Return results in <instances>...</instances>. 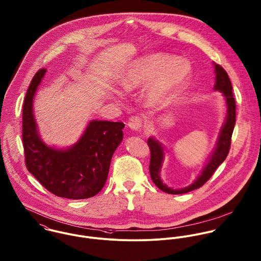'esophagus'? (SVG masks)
<instances>
[{"mask_svg":"<svg viewBox=\"0 0 261 261\" xmlns=\"http://www.w3.org/2000/svg\"><path fill=\"white\" fill-rule=\"evenodd\" d=\"M142 123H143L142 119L139 116H133L130 118L128 122V126L134 131H139L142 127Z\"/></svg>","mask_w":261,"mask_h":261,"instance_id":"34e87169","label":"esophagus"}]
</instances>
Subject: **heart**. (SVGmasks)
<instances>
[{"mask_svg":"<svg viewBox=\"0 0 261 261\" xmlns=\"http://www.w3.org/2000/svg\"><path fill=\"white\" fill-rule=\"evenodd\" d=\"M192 73L186 60L169 55H150L135 60L122 73L120 84L125 91H134L146 85V99L155 108L170 104L184 89Z\"/></svg>","mask_w":261,"mask_h":261,"instance_id":"1","label":"heart"}]
</instances>
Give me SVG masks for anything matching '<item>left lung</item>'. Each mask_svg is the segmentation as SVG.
<instances>
[{"instance_id": "left-lung-1", "label": "left lung", "mask_w": 261, "mask_h": 261, "mask_svg": "<svg viewBox=\"0 0 261 261\" xmlns=\"http://www.w3.org/2000/svg\"><path fill=\"white\" fill-rule=\"evenodd\" d=\"M214 65H215V72H216V84L214 89L216 91H220L224 95V97L226 98L228 110H227L226 121L222 127V130L220 132V135L217 141V146L214 152L212 153V156L210 157L208 163L203 168L200 176L191 186L185 189L173 190L166 187L160 178V168H161L163 157H164L163 147L152 137H150L147 140V143L150 149L149 171H150L151 179L153 180V182L155 184V186L159 190L167 194L180 195V194H186L201 188L208 181L210 177L215 172V170L226 159V157L229 153L232 133H233L235 122H236V104H235V99L233 97L232 85L228 76V73L221 65L216 63H214Z\"/></svg>"}]
</instances>
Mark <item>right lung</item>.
Here are the masks:
<instances>
[{
    "instance_id": "1",
    "label": "right lung",
    "mask_w": 261,
    "mask_h": 261,
    "mask_svg": "<svg viewBox=\"0 0 261 261\" xmlns=\"http://www.w3.org/2000/svg\"><path fill=\"white\" fill-rule=\"evenodd\" d=\"M45 68L33 76L27 90L22 114L25 163L30 173L53 195L72 200L88 199L103 189L111 159L123 140L124 123H89L80 140L68 149H56L41 140L33 115V100Z\"/></svg>"
}]
</instances>
